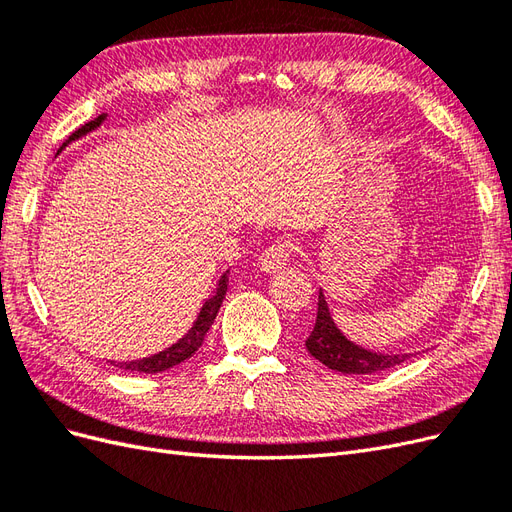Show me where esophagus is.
Instances as JSON below:
<instances>
[{
  "label": "esophagus",
  "mask_w": 512,
  "mask_h": 512,
  "mask_svg": "<svg viewBox=\"0 0 512 512\" xmlns=\"http://www.w3.org/2000/svg\"><path fill=\"white\" fill-rule=\"evenodd\" d=\"M288 252H290V243H286V241H277V243L269 245L267 250L262 252L260 258H258L260 271H265V273L280 271L286 265Z\"/></svg>",
  "instance_id": "34e87169"
}]
</instances>
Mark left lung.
Listing matches in <instances>:
<instances>
[{"mask_svg":"<svg viewBox=\"0 0 512 512\" xmlns=\"http://www.w3.org/2000/svg\"><path fill=\"white\" fill-rule=\"evenodd\" d=\"M307 352L327 365L333 371L342 374H376L389 367L404 363L410 354H382L356 346L354 342L337 329L335 320L331 318L327 299L322 290L318 292V314L314 331L307 337Z\"/></svg>","mask_w":512,"mask_h":512,"instance_id":"1","label":"left lung"}]
</instances>
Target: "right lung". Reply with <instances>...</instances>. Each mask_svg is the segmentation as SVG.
Segmentation results:
<instances>
[{"instance_id":"obj_1","label":"right lung","mask_w":512,"mask_h":512,"mask_svg":"<svg viewBox=\"0 0 512 512\" xmlns=\"http://www.w3.org/2000/svg\"><path fill=\"white\" fill-rule=\"evenodd\" d=\"M106 117H108V115L102 113V115H98L94 121H89V123H85L83 128L76 130V132L68 138V141L59 147L57 156H59V153L64 151L70 143L79 141V138L87 136L89 132L98 130V128L102 126V123L106 121ZM228 273H230V271H224V273H222V277L218 280V288L213 290L211 297L203 303V307H200V312H198V316H196V320H194V324H192V329H190L188 333H185L181 339H177V342H175L173 346L164 348V350L158 352V354L145 356V359L121 361V363L111 361V365H113V367L126 369V371H130V374H160V371H166V369L175 367V365H179V363H183V361H188L190 356H192L200 346H203V339H205L207 331L211 329V324H213L215 316H218V312H220V305H222V301H224V294H226V288H228Z\"/></svg>"}]
</instances>
